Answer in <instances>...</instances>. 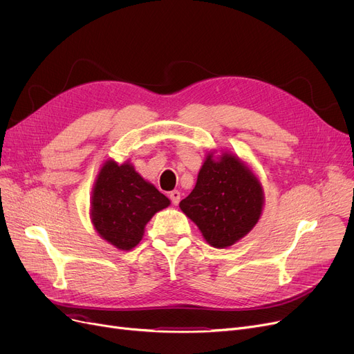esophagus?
I'll use <instances>...</instances> for the list:
<instances>
[{
  "label": "esophagus",
  "mask_w": 354,
  "mask_h": 354,
  "mask_svg": "<svg viewBox=\"0 0 354 354\" xmlns=\"http://www.w3.org/2000/svg\"><path fill=\"white\" fill-rule=\"evenodd\" d=\"M169 198H171L174 205H178L179 201H180V192H179V191H172V192L169 194Z\"/></svg>",
  "instance_id": "esophagus-1"
}]
</instances>
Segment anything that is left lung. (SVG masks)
<instances>
[{
	"label": "left lung",
	"instance_id": "1",
	"mask_svg": "<svg viewBox=\"0 0 354 354\" xmlns=\"http://www.w3.org/2000/svg\"><path fill=\"white\" fill-rule=\"evenodd\" d=\"M179 208L211 247L228 248L261 218L263 183L250 165L232 152H208L195 188L180 201Z\"/></svg>",
	"mask_w": 354,
	"mask_h": 354
}]
</instances>
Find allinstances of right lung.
Returning <instances> with one entry per match:
<instances>
[{
  "mask_svg": "<svg viewBox=\"0 0 354 354\" xmlns=\"http://www.w3.org/2000/svg\"><path fill=\"white\" fill-rule=\"evenodd\" d=\"M171 205L155 185L126 160L102 163L90 198V221L96 232L122 251L135 248L152 216Z\"/></svg>",
  "mask_w": 354,
  "mask_h": 354,
  "instance_id": "add662e5",
  "label": "right lung"
}]
</instances>
